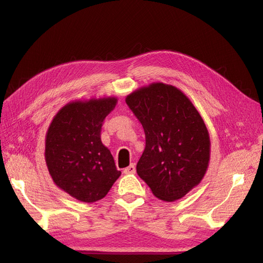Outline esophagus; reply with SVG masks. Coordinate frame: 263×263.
<instances>
[{
  "label": "esophagus",
  "instance_id": "1",
  "mask_svg": "<svg viewBox=\"0 0 263 263\" xmlns=\"http://www.w3.org/2000/svg\"><path fill=\"white\" fill-rule=\"evenodd\" d=\"M135 172H136V168H135V164L134 163H132L130 165H128V166H127V168L124 169V173L125 174H133Z\"/></svg>",
  "mask_w": 263,
  "mask_h": 263
}]
</instances>
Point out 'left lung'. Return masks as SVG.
<instances>
[{
    "label": "left lung",
    "instance_id": "obj_1",
    "mask_svg": "<svg viewBox=\"0 0 263 263\" xmlns=\"http://www.w3.org/2000/svg\"><path fill=\"white\" fill-rule=\"evenodd\" d=\"M125 101L146 136L138 176L159 200L182 198L209 168L211 140L202 116L184 93L162 82L142 86Z\"/></svg>",
    "mask_w": 263,
    "mask_h": 263
}]
</instances>
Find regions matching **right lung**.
<instances>
[{"mask_svg":"<svg viewBox=\"0 0 263 263\" xmlns=\"http://www.w3.org/2000/svg\"><path fill=\"white\" fill-rule=\"evenodd\" d=\"M116 104L115 97L69 102L47 130L45 160L50 177L78 201L102 200L122 174L101 140L103 122Z\"/></svg>","mask_w":263,"mask_h":263,"instance_id":"add662e5","label":"right lung"}]
</instances>
